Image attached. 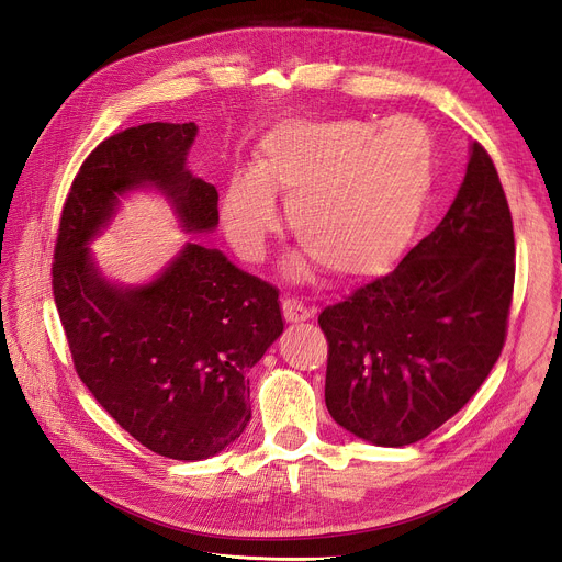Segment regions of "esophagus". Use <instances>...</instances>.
I'll list each match as a JSON object with an SVG mask.
<instances>
[{
	"label": "esophagus",
	"mask_w": 562,
	"mask_h": 562,
	"mask_svg": "<svg viewBox=\"0 0 562 562\" xmlns=\"http://www.w3.org/2000/svg\"><path fill=\"white\" fill-rule=\"evenodd\" d=\"M282 314L289 323H301V321H310L314 318L316 310L314 307H307L305 303L296 301V299H286L282 301Z\"/></svg>",
	"instance_id": "1"
}]
</instances>
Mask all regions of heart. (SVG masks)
Returning a JSON list of instances; mask_svg holds the SVG:
<instances>
[{"label":"heart","mask_w":562,"mask_h":562,"mask_svg":"<svg viewBox=\"0 0 562 562\" xmlns=\"http://www.w3.org/2000/svg\"><path fill=\"white\" fill-rule=\"evenodd\" d=\"M435 184L430 134L407 121H284L257 145L255 168L223 191L227 241L259 261L280 227L276 193L299 241L346 280L385 273L415 234Z\"/></svg>","instance_id":"b5f03b06"}]
</instances>
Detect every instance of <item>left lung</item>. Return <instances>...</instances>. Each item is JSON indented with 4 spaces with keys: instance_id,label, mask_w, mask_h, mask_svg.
<instances>
[{
    "instance_id": "obj_1",
    "label": "left lung",
    "mask_w": 562,
    "mask_h": 562,
    "mask_svg": "<svg viewBox=\"0 0 562 562\" xmlns=\"http://www.w3.org/2000/svg\"><path fill=\"white\" fill-rule=\"evenodd\" d=\"M513 218L481 143L441 223L396 269L318 314L330 417L375 447H407L479 392L506 341Z\"/></svg>"
}]
</instances>
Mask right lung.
Listing matches in <instances>:
<instances>
[{"mask_svg": "<svg viewBox=\"0 0 562 562\" xmlns=\"http://www.w3.org/2000/svg\"><path fill=\"white\" fill-rule=\"evenodd\" d=\"M195 123L109 136L68 193L52 286L75 369L134 439L172 460L221 453L250 422V369L282 335L278 289L221 250L187 241L145 284L111 282L91 241L121 198L161 193L187 234L214 232L218 193L187 168Z\"/></svg>", "mask_w": 562, "mask_h": 562, "instance_id": "right-lung-1", "label": "right lung"}]
</instances>
